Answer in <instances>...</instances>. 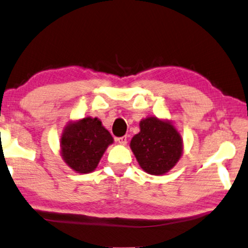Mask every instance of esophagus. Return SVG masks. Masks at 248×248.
Wrapping results in <instances>:
<instances>
[{
  "label": "esophagus",
  "instance_id": "obj_1",
  "mask_svg": "<svg viewBox=\"0 0 248 248\" xmlns=\"http://www.w3.org/2000/svg\"><path fill=\"white\" fill-rule=\"evenodd\" d=\"M116 140L119 142V144H121V145H125L128 142V137H127V136H123V137L116 138Z\"/></svg>",
  "mask_w": 248,
  "mask_h": 248
}]
</instances>
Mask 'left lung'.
I'll list each match as a JSON object with an SVG mask.
<instances>
[{"mask_svg":"<svg viewBox=\"0 0 248 248\" xmlns=\"http://www.w3.org/2000/svg\"><path fill=\"white\" fill-rule=\"evenodd\" d=\"M131 151L145 172L162 175L182 155V138L170 123L149 117L140 121V132L130 142Z\"/></svg>","mask_w":248,"mask_h":248,"instance_id":"8db88e82","label":"left lung"}]
</instances>
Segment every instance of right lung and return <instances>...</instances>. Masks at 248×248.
Instances as JSON below:
<instances>
[{
    "label": "right lung",
    "instance_id": "add662e5",
    "mask_svg": "<svg viewBox=\"0 0 248 248\" xmlns=\"http://www.w3.org/2000/svg\"><path fill=\"white\" fill-rule=\"evenodd\" d=\"M112 136L97 118L69 124L62 135V156L65 163L78 173H90L96 169Z\"/></svg>",
    "mask_w": 248,
    "mask_h": 248
}]
</instances>
